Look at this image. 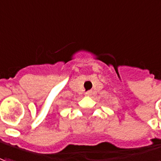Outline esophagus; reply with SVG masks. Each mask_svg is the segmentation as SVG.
I'll return each mask as SVG.
<instances>
[{"label":"esophagus","mask_w":161,"mask_h":161,"mask_svg":"<svg viewBox=\"0 0 161 161\" xmlns=\"http://www.w3.org/2000/svg\"><path fill=\"white\" fill-rule=\"evenodd\" d=\"M91 93H92L91 91H87V92H86V95H91Z\"/></svg>","instance_id":"esophagus-1"}]
</instances>
